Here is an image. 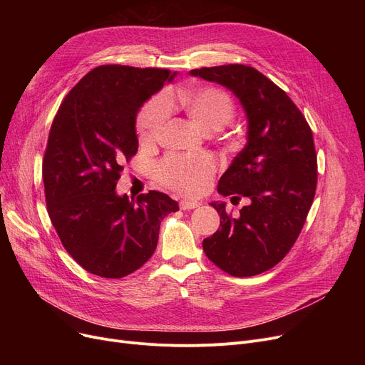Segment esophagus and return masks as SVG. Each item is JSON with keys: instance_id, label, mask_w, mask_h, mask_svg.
I'll return each mask as SVG.
<instances>
[{"instance_id": "esophagus-1", "label": "esophagus", "mask_w": 365, "mask_h": 365, "mask_svg": "<svg viewBox=\"0 0 365 365\" xmlns=\"http://www.w3.org/2000/svg\"><path fill=\"white\" fill-rule=\"evenodd\" d=\"M179 205H180V208L182 210H194V208H198L201 204L198 202V201H195V200H182L180 202H179Z\"/></svg>"}]
</instances>
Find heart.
I'll return each instance as SVG.
<instances>
[{
	"mask_svg": "<svg viewBox=\"0 0 365 365\" xmlns=\"http://www.w3.org/2000/svg\"><path fill=\"white\" fill-rule=\"evenodd\" d=\"M179 103L187 117L204 131L212 133L229 124L235 115V106L226 91L215 87L200 90H183ZM170 118V105L164 96L148 101L139 112L138 131L143 143L155 142L164 131ZM213 163L204 155L182 157L170 155L157 167L158 180L185 194H198L213 176Z\"/></svg>",
	"mask_w": 365,
	"mask_h": 365,
	"instance_id": "obj_1",
	"label": "heart"
}]
</instances>
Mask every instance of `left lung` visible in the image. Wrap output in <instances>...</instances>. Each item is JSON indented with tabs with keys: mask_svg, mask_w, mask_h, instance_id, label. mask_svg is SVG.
Instances as JSON below:
<instances>
[{
	"mask_svg": "<svg viewBox=\"0 0 365 365\" xmlns=\"http://www.w3.org/2000/svg\"><path fill=\"white\" fill-rule=\"evenodd\" d=\"M240 99L247 145L219 180L217 192L247 198L240 216L212 202L220 229L202 241L205 256L232 277H253L279 263L296 242L317 189V153L308 121L293 101L257 69L222 65L190 71Z\"/></svg>",
	"mask_w": 365,
	"mask_h": 365,
	"instance_id": "obj_1",
	"label": "left lung"
}]
</instances>
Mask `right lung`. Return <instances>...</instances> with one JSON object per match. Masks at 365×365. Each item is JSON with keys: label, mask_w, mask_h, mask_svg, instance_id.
<instances>
[{"label": "right lung", "mask_w": 365, "mask_h": 365, "mask_svg": "<svg viewBox=\"0 0 365 365\" xmlns=\"http://www.w3.org/2000/svg\"><path fill=\"white\" fill-rule=\"evenodd\" d=\"M176 73L158 68L102 65L63 99L43 160L47 212L66 252L90 274L123 278L143 266L161 220L179 205L157 190L117 194L124 163L138 152L142 105Z\"/></svg>", "instance_id": "1"}]
</instances>
